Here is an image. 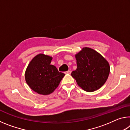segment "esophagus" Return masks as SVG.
I'll list each match as a JSON object with an SVG mask.
<instances>
[{
  "label": "esophagus",
  "instance_id": "esophagus-1",
  "mask_svg": "<svg viewBox=\"0 0 130 130\" xmlns=\"http://www.w3.org/2000/svg\"><path fill=\"white\" fill-rule=\"evenodd\" d=\"M65 74H70L71 73V71H70V70H68V71L65 72Z\"/></svg>",
  "mask_w": 130,
  "mask_h": 130
}]
</instances>
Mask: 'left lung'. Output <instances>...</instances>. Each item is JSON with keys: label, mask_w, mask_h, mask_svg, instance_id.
I'll use <instances>...</instances> for the list:
<instances>
[{"label": "left lung", "mask_w": 130, "mask_h": 130, "mask_svg": "<svg viewBox=\"0 0 130 130\" xmlns=\"http://www.w3.org/2000/svg\"><path fill=\"white\" fill-rule=\"evenodd\" d=\"M77 69L71 75L84 91L92 92L100 88L108 77L110 67L106 59L91 48L84 47L75 55Z\"/></svg>", "instance_id": "8db88e82"}]
</instances>
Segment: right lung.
I'll list each match as a JSON object with an SVG mask.
<instances>
[{
    "label": "right lung",
    "mask_w": 130,
    "mask_h": 130,
    "mask_svg": "<svg viewBox=\"0 0 130 130\" xmlns=\"http://www.w3.org/2000/svg\"><path fill=\"white\" fill-rule=\"evenodd\" d=\"M52 57L44 54L35 56L25 72V80L30 88L38 94L48 95L60 84L65 74L51 65Z\"/></svg>",
    "instance_id": "add662e5"
}]
</instances>
